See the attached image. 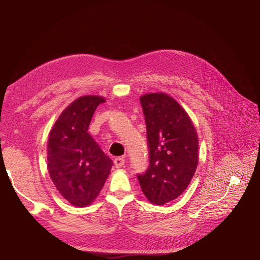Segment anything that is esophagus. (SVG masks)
<instances>
[{
  "instance_id": "obj_1",
  "label": "esophagus",
  "mask_w": 260,
  "mask_h": 260,
  "mask_svg": "<svg viewBox=\"0 0 260 260\" xmlns=\"http://www.w3.org/2000/svg\"><path fill=\"white\" fill-rule=\"evenodd\" d=\"M114 163H115V167H116V168H121V167L124 166L125 160H124V158H123V157H117V158L114 160Z\"/></svg>"
}]
</instances>
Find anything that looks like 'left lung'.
Returning a JSON list of instances; mask_svg holds the SVG:
<instances>
[{
  "label": "left lung",
  "mask_w": 260,
  "mask_h": 260,
  "mask_svg": "<svg viewBox=\"0 0 260 260\" xmlns=\"http://www.w3.org/2000/svg\"><path fill=\"white\" fill-rule=\"evenodd\" d=\"M146 124L149 165L137 175L145 197L162 206L179 197L198 165V137L184 109L169 94L140 98Z\"/></svg>",
  "instance_id": "left-lung-1"
}]
</instances>
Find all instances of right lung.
Here are the masks:
<instances>
[{"mask_svg":"<svg viewBox=\"0 0 260 260\" xmlns=\"http://www.w3.org/2000/svg\"><path fill=\"white\" fill-rule=\"evenodd\" d=\"M105 99L84 95L65 108L47 144V168L60 194L75 207H86L99 195L113 161L88 134L92 115Z\"/></svg>","mask_w":260,"mask_h":260,"instance_id":"obj_1","label":"right lung"}]
</instances>
